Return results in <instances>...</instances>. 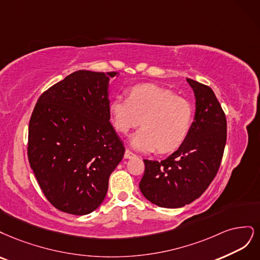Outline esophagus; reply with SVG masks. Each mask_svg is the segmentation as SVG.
<instances>
[{"mask_svg": "<svg viewBox=\"0 0 260 260\" xmlns=\"http://www.w3.org/2000/svg\"><path fill=\"white\" fill-rule=\"evenodd\" d=\"M134 156H136V154L134 153V152H132L131 150H128V149L125 150V153H124V157L125 158H131V157H134Z\"/></svg>", "mask_w": 260, "mask_h": 260, "instance_id": "obj_1", "label": "esophagus"}]
</instances>
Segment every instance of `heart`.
I'll return each instance as SVG.
<instances>
[{
  "mask_svg": "<svg viewBox=\"0 0 260 260\" xmlns=\"http://www.w3.org/2000/svg\"><path fill=\"white\" fill-rule=\"evenodd\" d=\"M113 127L126 134L142 128L131 138V145L140 151L171 152L186 140L193 120V107L186 98L153 84L133 87L128 99L116 96L110 105Z\"/></svg>",
  "mask_w": 260,
  "mask_h": 260,
  "instance_id": "1",
  "label": "heart"
}]
</instances>
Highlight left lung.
<instances>
[{
  "label": "left lung",
  "instance_id": "1",
  "mask_svg": "<svg viewBox=\"0 0 260 260\" xmlns=\"http://www.w3.org/2000/svg\"><path fill=\"white\" fill-rule=\"evenodd\" d=\"M187 81L193 88L197 108L186 140L165 160H144L140 191L160 207H182L202 196L219 170L227 140L225 114L213 89Z\"/></svg>",
  "mask_w": 260,
  "mask_h": 260
}]
</instances>
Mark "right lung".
Returning <instances> with one entry per match:
<instances>
[{"instance_id": "right-lung-1", "label": "right lung", "mask_w": 260, "mask_h": 260, "mask_svg": "<svg viewBox=\"0 0 260 260\" xmlns=\"http://www.w3.org/2000/svg\"><path fill=\"white\" fill-rule=\"evenodd\" d=\"M119 72L79 70L38 99L28 133V158L54 207L86 215L103 203L125 148L110 122L109 81Z\"/></svg>"}]
</instances>
